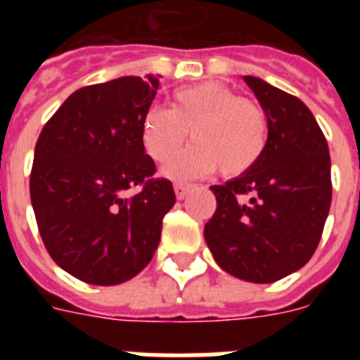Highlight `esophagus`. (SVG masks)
<instances>
[{"label": "esophagus", "instance_id": "1", "mask_svg": "<svg viewBox=\"0 0 360 360\" xmlns=\"http://www.w3.org/2000/svg\"><path fill=\"white\" fill-rule=\"evenodd\" d=\"M188 188H191V185H186V183H175L174 191H175V196H177V200H183V198L186 196Z\"/></svg>", "mask_w": 360, "mask_h": 360}]
</instances>
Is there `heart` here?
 <instances>
[{"label": "heart", "instance_id": "b5f03b06", "mask_svg": "<svg viewBox=\"0 0 360 360\" xmlns=\"http://www.w3.org/2000/svg\"><path fill=\"white\" fill-rule=\"evenodd\" d=\"M188 130L194 143L166 168L175 179L217 168L224 177H239L262 160L269 143L265 110L220 82L181 87L172 97V108L153 104L141 115V143L158 164L177 155Z\"/></svg>", "mask_w": 360, "mask_h": 360}]
</instances>
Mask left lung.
I'll return each instance as SVG.
<instances>
[{"instance_id": "1", "label": "left lung", "mask_w": 360, "mask_h": 360, "mask_svg": "<svg viewBox=\"0 0 360 360\" xmlns=\"http://www.w3.org/2000/svg\"><path fill=\"white\" fill-rule=\"evenodd\" d=\"M269 120V143L246 174L213 185L217 211L203 237L226 273L269 284L316 252L330 209L329 146L301 98L245 76Z\"/></svg>"}]
</instances>
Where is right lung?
<instances>
[{"mask_svg":"<svg viewBox=\"0 0 360 360\" xmlns=\"http://www.w3.org/2000/svg\"><path fill=\"white\" fill-rule=\"evenodd\" d=\"M158 78L123 76L76 89L37 140L31 205L48 254L82 282L115 285L140 273L160 243L174 186L155 177L141 115ZM132 186H140L129 195Z\"/></svg>","mask_w":360,"mask_h":360,"instance_id":"1","label":"right lung"}]
</instances>
